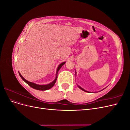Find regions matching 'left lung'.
Segmentation results:
<instances>
[{
  "label": "left lung",
  "instance_id": "obj_1",
  "mask_svg": "<svg viewBox=\"0 0 130 130\" xmlns=\"http://www.w3.org/2000/svg\"><path fill=\"white\" fill-rule=\"evenodd\" d=\"M75 74H76V72H75ZM78 87H79L81 90H84V91H85V92H89V93H91V92H88V91H87V90H85L84 89H83L82 88H81L80 86H77Z\"/></svg>",
  "mask_w": 130,
  "mask_h": 130
}]
</instances>
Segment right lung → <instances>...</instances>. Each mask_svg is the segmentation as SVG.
I'll return each mask as SVG.
<instances>
[{
	"instance_id": "right-lung-1",
	"label": "right lung",
	"mask_w": 130,
	"mask_h": 130,
	"mask_svg": "<svg viewBox=\"0 0 130 130\" xmlns=\"http://www.w3.org/2000/svg\"><path fill=\"white\" fill-rule=\"evenodd\" d=\"M66 62H63L61 63L58 66V68H57V71H56V77L55 78V80L51 82V83L48 84V85H37V84H36L34 83V82H29L28 81H27L26 80H25V78L23 77L22 75L19 73V72H18L19 73V75H20L21 77L22 78V80L23 81H24L29 86H30L31 87L33 88L34 89H37V90H48L49 89H50L51 88H52L53 86H54L55 84V82L57 80V73L58 72V70L60 69V68L62 67L63 65H64L65 64Z\"/></svg>"
}]
</instances>
